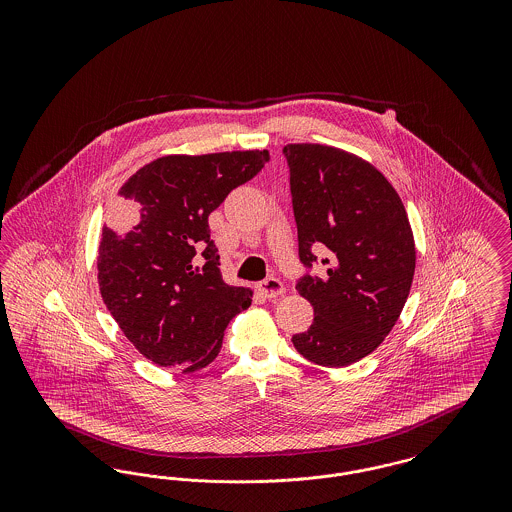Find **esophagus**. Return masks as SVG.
I'll return each instance as SVG.
<instances>
[{"label":"esophagus","instance_id":"esophagus-1","mask_svg":"<svg viewBox=\"0 0 512 512\" xmlns=\"http://www.w3.org/2000/svg\"><path fill=\"white\" fill-rule=\"evenodd\" d=\"M257 288H259V292L263 293L268 299H270V297H278V295L284 293V284H282L278 278H274V276H270L267 280L259 282Z\"/></svg>","mask_w":512,"mask_h":512}]
</instances>
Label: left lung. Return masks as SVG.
I'll use <instances>...</instances> for the list:
<instances>
[{"label":"left lung","mask_w":512,"mask_h":512,"mask_svg":"<svg viewBox=\"0 0 512 512\" xmlns=\"http://www.w3.org/2000/svg\"><path fill=\"white\" fill-rule=\"evenodd\" d=\"M299 259L307 268L326 249L322 276L295 290L315 309L293 347L315 365L361 361L388 336L413 284L414 238L401 197L368 161L338 147L288 144Z\"/></svg>","instance_id":"8db88e82"}]
</instances>
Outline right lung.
Masks as SVG:
<instances>
[{
	"mask_svg": "<svg viewBox=\"0 0 512 512\" xmlns=\"http://www.w3.org/2000/svg\"><path fill=\"white\" fill-rule=\"evenodd\" d=\"M267 161V149L165 155L122 184L115 226L128 228L101 230L99 292L122 334L155 365H209L228 322L251 305L249 288L222 280L209 215Z\"/></svg>",
	"mask_w": 512,
	"mask_h": 512,
	"instance_id": "right-lung-1",
	"label": "right lung"
}]
</instances>
